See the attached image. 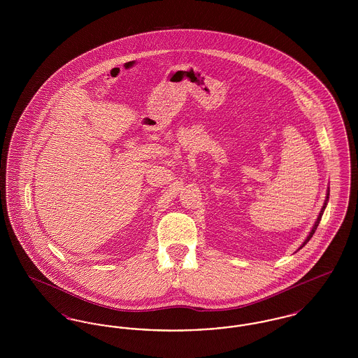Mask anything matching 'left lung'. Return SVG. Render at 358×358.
Segmentation results:
<instances>
[{
    "label": "left lung",
    "instance_id": "8db88e82",
    "mask_svg": "<svg viewBox=\"0 0 358 358\" xmlns=\"http://www.w3.org/2000/svg\"><path fill=\"white\" fill-rule=\"evenodd\" d=\"M329 194H330V187H327V192H326V200H324V205H322V209H321V212H320V215H318V217H317V220L314 222V225H313V228H311V231H310V234H308V236H307L306 240L302 243V245L298 248V250H301V248H303L305 245L307 244V241L310 240V238H313V235H314V232H315V229H317V227H318V224L321 222V219H322V215H324V208H326V205H327V201H329Z\"/></svg>",
    "mask_w": 358,
    "mask_h": 358
}]
</instances>
